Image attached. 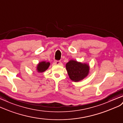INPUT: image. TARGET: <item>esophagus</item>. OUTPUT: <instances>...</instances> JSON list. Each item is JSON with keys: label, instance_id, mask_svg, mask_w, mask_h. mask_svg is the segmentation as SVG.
<instances>
[{"label": "esophagus", "instance_id": "obj_1", "mask_svg": "<svg viewBox=\"0 0 123 123\" xmlns=\"http://www.w3.org/2000/svg\"><path fill=\"white\" fill-rule=\"evenodd\" d=\"M55 64H56V65H61V63H62L60 61H59V60H56V61H55Z\"/></svg>", "mask_w": 123, "mask_h": 123}]
</instances>
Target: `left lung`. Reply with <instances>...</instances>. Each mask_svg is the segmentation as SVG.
I'll use <instances>...</instances> for the list:
<instances>
[{"label": "left lung", "instance_id": "left-lung-1", "mask_svg": "<svg viewBox=\"0 0 123 123\" xmlns=\"http://www.w3.org/2000/svg\"><path fill=\"white\" fill-rule=\"evenodd\" d=\"M66 68L70 79L74 81L83 80L89 73V67L85 63L70 60L66 64Z\"/></svg>", "mask_w": 123, "mask_h": 123}]
</instances>
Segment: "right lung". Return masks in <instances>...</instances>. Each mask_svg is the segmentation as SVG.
Wrapping results in <instances>:
<instances>
[{
	"label": "right lung",
	"instance_id": "obj_1",
	"mask_svg": "<svg viewBox=\"0 0 123 123\" xmlns=\"http://www.w3.org/2000/svg\"><path fill=\"white\" fill-rule=\"evenodd\" d=\"M49 65V62H46L45 61L40 62L37 65V71L38 72H43L44 71H45L46 70L48 69Z\"/></svg>",
	"mask_w": 123,
	"mask_h": 123
}]
</instances>
